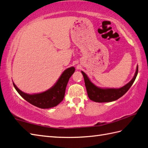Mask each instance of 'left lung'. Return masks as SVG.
<instances>
[{"label":"left lung","instance_id":"1","mask_svg":"<svg viewBox=\"0 0 148 148\" xmlns=\"http://www.w3.org/2000/svg\"><path fill=\"white\" fill-rule=\"evenodd\" d=\"M81 73L83 75L88 97L91 100L98 103L110 102L115 101L122 97L131 87L137 77V73H138V66L136 67L135 74L132 79L127 84L120 88H99L92 83L88 77V75L83 71H81Z\"/></svg>","mask_w":148,"mask_h":148}]
</instances>
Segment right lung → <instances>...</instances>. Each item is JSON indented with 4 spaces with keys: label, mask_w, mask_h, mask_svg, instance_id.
Instances as JSON below:
<instances>
[{
    "label": "right lung",
    "mask_w": 148,
    "mask_h": 148,
    "mask_svg": "<svg viewBox=\"0 0 148 148\" xmlns=\"http://www.w3.org/2000/svg\"><path fill=\"white\" fill-rule=\"evenodd\" d=\"M75 71L74 67L65 70L52 87L45 91L36 94H27L21 91L13 82L16 91L21 97L32 105L45 109L58 105L63 100L68 81Z\"/></svg>",
    "instance_id": "1"
}]
</instances>
